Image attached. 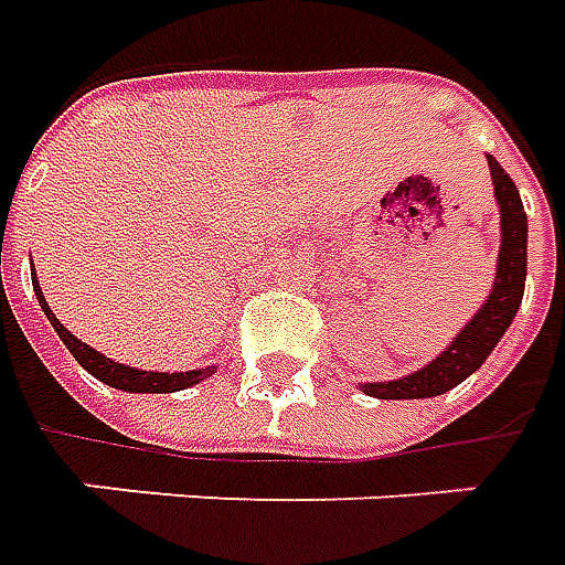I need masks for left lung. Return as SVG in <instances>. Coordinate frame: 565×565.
Masks as SVG:
<instances>
[{
  "label": "left lung",
  "instance_id": "1",
  "mask_svg": "<svg viewBox=\"0 0 565 565\" xmlns=\"http://www.w3.org/2000/svg\"><path fill=\"white\" fill-rule=\"evenodd\" d=\"M487 167L493 175V194L499 203V227H502V243H499V258H495V279L490 295L483 298L478 313L468 319L466 326L456 331V338L444 347L441 353L431 359L429 365L417 367L398 380H377V383H362L365 395L374 398H435L447 390L459 386L462 380L471 377L478 367L493 353L495 343L502 340L523 301V286H526V212L518 194V185L511 175L499 167L493 154H487Z\"/></svg>",
  "mask_w": 565,
  "mask_h": 565
}]
</instances>
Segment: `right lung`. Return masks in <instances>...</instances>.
<instances>
[{
  "instance_id": "obj_1",
  "label": "right lung",
  "mask_w": 565,
  "mask_h": 565,
  "mask_svg": "<svg viewBox=\"0 0 565 565\" xmlns=\"http://www.w3.org/2000/svg\"><path fill=\"white\" fill-rule=\"evenodd\" d=\"M33 291H35V298H39L42 313L47 316V322L54 326L60 340L66 343V350L72 353V359H75L87 374H94L99 383H106V386H111V390L142 392V395H151V392H179V390H188V386H198L200 380H206L215 374V365L198 367V371H142V367L121 365V362H115V359H109V355H103L99 350H94V347H87L84 340L75 338L70 328L60 322L57 313L47 307L45 295H42V286H39V279H35V267H33Z\"/></svg>"
}]
</instances>
